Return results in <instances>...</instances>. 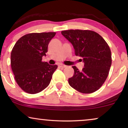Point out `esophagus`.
<instances>
[{"instance_id": "1", "label": "esophagus", "mask_w": 128, "mask_h": 128, "mask_svg": "<svg viewBox=\"0 0 128 128\" xmlns=\"http://www.w3.org/2000/svg\"><path fill=\"white\" fill-rule=\"evenodd\" d=\"M59 67H60V68H66V65H65V64H59Z\"/></svg>"}]
</instances>
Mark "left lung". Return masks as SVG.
<instances>
[{"label": "left lung", "mask_w": 128, "mask_h": 128, "mask_svg": "<svg viewBox=\"0 0 128 128\" xmlns=\"http://www.w3.org/2000/svg\"><path fill=\"white\" fill-rule=\"evenodd\" d=\"M61 33L72 44L75 55L82 57L84 63L81 71L72 66L74 73L68 80L70 86L82 93L96 92L106 80L111 66V52L108 44L92 30H69Z\"/></svg>", "instance_id": "left-lung-1"}]
</instances>
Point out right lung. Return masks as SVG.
<instances>
[{
	"label": "right lung",
	"instance_id": "1",
	"mask_svg": "<svg viewBox=\"0 0 128 128\" xmlns=\"http://www.w3.org/2000/svg\"><path fill=\"white\" fill-rule=\"evenodd\" d=\"M55 32L30 33L15 44L11 52V67L17 84L29 94L41 92L50 84L58 68L42 62L49 42Z\"/></svg>",
	"mask_w": 128,
	"mask_h": 128
}]
</instances>
